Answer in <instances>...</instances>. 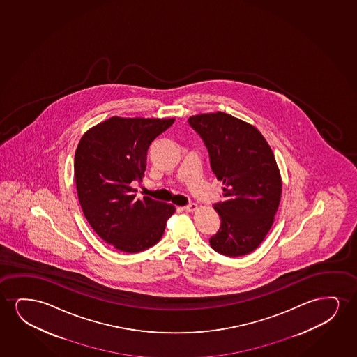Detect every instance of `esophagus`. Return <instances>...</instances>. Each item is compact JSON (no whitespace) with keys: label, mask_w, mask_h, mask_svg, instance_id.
<instances>
[{"label":"esophagus","mask_w":357,"mask_h":357,"mask_svg":"<svg viewBox=\"0 0 357 357\" xmlns=\"http://www.w3.org/2000/svg\"><path fill=\"white\" fill-rule=\"evenodd\" d=\"M196 208H197V205L194 204V202H191L189 205H186L183 207V210L185 211V212H194Z\"/></svg>","instance_id":"34e87169"}]
</instances>
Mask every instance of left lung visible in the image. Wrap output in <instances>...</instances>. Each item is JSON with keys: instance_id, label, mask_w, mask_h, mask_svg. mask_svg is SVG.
I'll return each mask as SVG.
<instances>
[{"instance_id": "8db88e82", "label": "left lung", "mask_w": 357, "mask_h": 357, "mask_svg": "<svg viewBox=\"0 0 357 357\" xmlns=\"http://www.w3.org/2000/svg\"><path fill=\"white\" fill-rule=\"evenodd\" d=\"M189 124L205 142L211 168L223 181L225 200L215 204L220 227L210 238L218 254L238 257L264 241L282 196V178L273 151L249 123L228 113H202Z\"/></svg>"}]
</instances>
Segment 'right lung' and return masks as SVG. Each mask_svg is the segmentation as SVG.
<instances>
[{
  "label": "right lung",
  "instance_id": "obj_1",
  "mask_svg": "<svg viewBox=\"0 0 357 357\" xmlns=\"http://www.w3.org/2000/svg\"><path fill=\"white\" fill-rule=\"evenodd\" d=\"M173 118L112 117L90 128L79 142L74 176L79 202L95 233L127 254L157 244L174 206L144 196L130 184L142 181L147 150Z\"/></svg>",
  "mask_w": 357,
  "mask_h": 357
}]
</instances>
